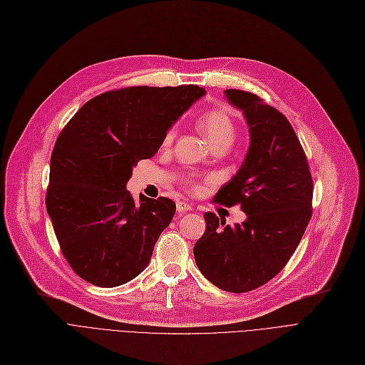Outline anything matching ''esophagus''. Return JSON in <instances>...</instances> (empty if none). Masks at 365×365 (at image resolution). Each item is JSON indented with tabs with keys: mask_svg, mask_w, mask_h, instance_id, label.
I'll return each instance as SVG.
<instances>
[{
	"mask_svg": "<svg viewBox=\"0 0 365 365\" xmlns=\"http://www.w3.org/2000/svg\"><path fill=\"white\" fill-rule=\"evenodd\" d=\"M176 208H178V212H179V213L190 212V210H192V207H190L187 202H183V201H179V202L176 204Z\"/></svg>",
	"mask_w": 365,
	"mask_h": 365,
	"instance_id": "1",
	"label": "esophagus"
}]
</instances>
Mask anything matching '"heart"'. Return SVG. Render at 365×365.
I'll use <instances>...</instances> for the list:
<instances>
[{
    "instance_id": "heart-1",
    "label": "heart",
    "mask_w": 365,
    "mask_h": 365,
    "mask_svg": "<svg viewBox=\"0 0 365 365\" xmlns=\"http://www.w3.org/2000/svg\"><path fill=\"white\" fill-rule=\"evenodd\" d=\"M198 128L205 134L207 140L213 148L216 146H225L227 148L235 139V124L234 120L229 117V113L222 109H212L200 115L198 118ZM176 138V128L170 127L164 138H163V146L167 148L173 143ZM183 186L190 190V192H197L200 190V185L192 176H185L182 180Z\"/></svg>"
}]
</instances>
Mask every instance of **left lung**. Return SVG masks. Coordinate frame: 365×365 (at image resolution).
Here are the masks:
<instances>
[{
    "label": "left lung",
    "mask_w": 365,
    "mask_h": 365,
    "mask_svg": "<svg viewBox=\"0 0 365 365\" xmlns=\"http://www.w3.org/2000/svg\"><path fill=\"white\" fill-rule=\"evenodd\" d=\"M226 99L244 112L250 149L215 200L240 204L247 220L225 225L205 213V232L194 247L201 274L220 290L247 293L282 271L312 216L314 182L296 133L274 106L257 94L226 90Z\"/></svg>",
    "instance_id": "1"
}]
</instances>
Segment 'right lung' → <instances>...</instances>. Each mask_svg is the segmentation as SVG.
<instances>
[{
	"mask_svg": "<svg viewBox=\"0 0 365 365\" xmlns=\"http://www.w3.org/2000/svg\"><path fill=\"white\" fill-rule=\"evenodd\" d=\"M205 94L202 87L136 86L88 101L61 131L50 160L46 207L73 272L98 287H117L148 266L176 204L125 185L139 160L158 152L170 125Z\"/></svg>",
	"mask_w": 365,
	"mask_h": 365,
	"instance_id": "obj_1",
	"label": "right lung"
}]
</instances>
